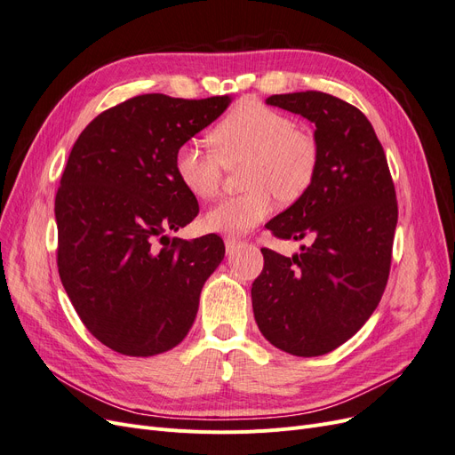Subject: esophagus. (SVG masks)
<instances>
[{
  "label": "esophagus",
  "instance_id": "1",
  "mask_svg": "<svg viewBox=\"0 0 455 455\" xmlns=\"http://www.w3.org/2000/svg\"><path fill=\"white\" fill-rule=\"evenodd\" d=\"M243 246V243L241 241H237V239H231V237H228L226 239V252L231 256V254H235L239 249Z\"/></svg>",
  "mask_w": 455,
  "mask_h": 455
}]
</instances>
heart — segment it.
<instances>
[{
    "mask_svg": "<svg viewBox=\"0 0 455 455\" xmlns=\"http://www.w3.org/2000/svg\"><path fill=\"white\" fill-rule=\"evenodd\" d=\"M214 154L196 140L178 146L174 172L188 194L209 201L218 194L222 164L246 161L239 197L224 199L206 212L204 226L239 237L275 211V201L292 203L311 188L319 151L311 136L298 132L294 121L275 109L246 102L211 131Z\"/></svg>",
    "mask_w": 455,
    "mask_h": 455,
    "instance_id": "b5f03b06",
    "label": "heart"
}]
</instances>
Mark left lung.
Segmentation results:
<instances>
[{"mask_svg": "<svg viewBox=\"0 0 455 455\" xmlns=\"http://www.w3.org/2000/svg\"><path fill=\"white\" fill-rule=\"evenodd\" d=\"M266 104L313 123L319 167L306 196L266 224L281 239H309L286 258L267 249L252 283L259 332L296 356L330 353L378 307L398 220L395 186L371 123L319 91L273 94Z\"/></svg>", "mask_w": 455, "mask_h": 455, "instance_id": "obj_1", "label": "left lung"}]
</instances>
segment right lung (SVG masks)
Returning <instances> with one entry per match:
<instances>
[{"mask_svg":"<svg viewBox=\"0 0 455 455\" xmlns=\"http://www.w3.org/2000/svg\"><path fill=\"white\" fill-rule=\"evenodd\" d=\"M140 94L94 117L76 140L54 199L59 273L89 332L127 356L169 351L189 332L224 241L171 237L199 212L174 172L178 146L226 112Z\"/></svg>","mask_w":455,"mask_h":455,"instance_id":"1","label":"right lung"}]
</instances>
